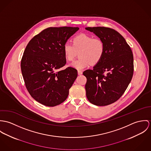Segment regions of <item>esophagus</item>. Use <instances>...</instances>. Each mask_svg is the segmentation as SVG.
<instances>
[{
	"label": "esophagus",
	"instance_id": "1",
	"mask_svg": "<svg viewBox=\"0 0 151 151\" xmlns=\"http://www.w3.org/2000/svg\"><path fill=\"white\" fill-rule=\"evenodd\" d=\"M78 73L79 75H82L83 72H82V70H78Z\"/></svg>",
	"mask_w": 151,
	"mask_h": 151
}]
</instances>
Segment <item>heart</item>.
Listing matches in <instances>:
<instances>
[{
  "label": "heart",
  "mask_w": 151,
  "mask_h": 151,
  "mask_svg": "<svg viewBox=\"0 0 151 151\" xmlns=\"http://www.w3.org/2000/svg\"><path fill=\"white\" fill-rule=\"evenodd\" d=\"M72 44L66 42L63 46L65 58L72 61L79 54V58L74 61L70 66L76 69H82L90 65L99 64L104 57L105 45L104 41L87 34H80L73 37Z\"/></svg>",
  "instance_id": "obj_1"
}]
</instances>
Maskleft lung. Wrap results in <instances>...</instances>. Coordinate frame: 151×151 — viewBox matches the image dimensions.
I'll return each mask as SVG.
<instances>
[{
	"label": "left lung",
	"mask_w": 151,
	"mask_h": 151,
	"mask_svg": "<svg viewBox=\"0 0 151 151\" xmlns=\"http://www.w3.org/2000/svg\"><path fill=\"white\" fill-rule=\"evenodd\" d=\"M101 39L105 52L93 70L83 73L86 77V97L91 104L106 106L118 100L130 83L134 72L133 54L124 38L114 29L87 27Z\"/></svg>",
	"instance_id": "1"
}]
</instances>
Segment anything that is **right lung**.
<instances>
[{"instance_id":"right-lung-1","label":"right lung","mask_w":151,"mask_h":151,"mask_svg":"<svg viewBox=\"0 0 151 151\" xmlns=\"http://www.w3.org/2000/svg\"><path fill=\"white\" fill-rule=\"evenodd\" d=\"M78 27H49L35 35L27 45L21 62L25 87L31 97L47 106L67 99L78 76L76 69L68 67L63 46Z\"/></svg>"}]
</instances>
